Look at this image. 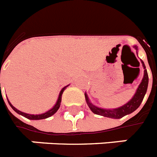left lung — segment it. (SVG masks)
Returning a JSON list of instances; mask_svg holds the SVG:
<instances>
[{
	"instance_id": "8db88e82",
	"label": "left lung",
	"mask_w": 157,
	"mask_h": 157,
	"mask_svg": "<svg viewBox=\"0 0 157 157\" xmlns=\"http://www.w3.org/2000/svg\"><path fill=\"white\" fill-rule=\"evenodd\" d=\"M134 48H136V51H138V48L136 46H134ZM141 63H142L144 69V74L142 81H141L140 85H139L138 89L136 90V94H135L133 98L128 102L123 105V106L116 108V109H102V108H99L96 105H93L90 102L87 94L85 93V100H86L87 105H89V107H90V109H91L93 113L98 114V115L104 116V117H107V118H121L124 117L125 115L134 112L136 109H138V107L140 105L141 102H142L143 99L144 98L145 94L147 92V85H148V75H147V69H146L144 61L141 60Z\"/></svg>"
}]
</instances>
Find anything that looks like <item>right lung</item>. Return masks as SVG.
Returning <instances> with one entry per match:
<instances>
[{
  "label": "right lung",
  "mask_w": 157,
  "mask_h": 157,
  "mask_svg": "<svg viewBox=\"0 0 157 157\" xmlns=\"http://www.w3.org/2000/svg\"><path fill=\"white\" fill-rule=\"evenodd\" d=\"M1 85V84H0ZM68 85H67V86H65V87H63L62 90H61L60 93H59V98L58 99H57V101L56 103V105L53 106V107L51 109H49L48 111L45 112V113H43V114H26V113H24V112H21L20 111V110H18L17 109H16V108L13 106V105L10 103V101L8 100V102L9 104H10V105L11 106V108H12L13 110H14L16 113H17L18 114H21V115L24 116L25 118H28V119H30V120H39V119H44V118H49V117H51L52 115H53V114H55V113H56V111L59 109V106H60V103H61V98H62V94H63V91L65 90L66 88L67 87Z\"/></svg>",
  "instance_id": "right-lung-1"
}]
</instances>
